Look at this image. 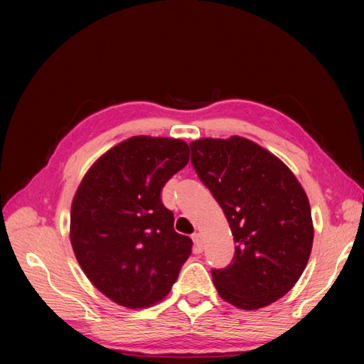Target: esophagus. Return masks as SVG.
<instances>
[{
	"instance_id": "obj_1",
	"label": "esophagus",
	"mask_w": 364,
	"mask_h": 364,
	"mask_svg": "<svg viewBox=\"0 0 364 364\" xmlns=\"http://www.w3.org/2000/svg\"><path fill=\"white\" fill-rule=\"evenodd\" d=\"M192 240H193V245H196V251L197 252H201L203 250H205V239H203L201 232H193L192 234Z\"/></svg>"
}]
</instances>
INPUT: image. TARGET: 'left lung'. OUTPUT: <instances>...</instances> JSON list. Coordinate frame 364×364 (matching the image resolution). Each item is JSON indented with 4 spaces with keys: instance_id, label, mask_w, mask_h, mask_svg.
I'll return each instance as SVG.
<instances>
[{
    "instance_id": "1",
    "label": "left lung",
    "mask_w": 364,
    "mask_h": 364,
    "mask_svg": "<svg viewBox=\"0 0 364 364\" xmlns=\"http://www.w3.org/2000/svg\"><path fill=\"white\" fill-rule=\"evenodd\" d=\"M191 161L234 235L232 262L213 269L220 298L257 310L285 296L314 245L310 203L296 176L272 151L242 136L192 141Z\"/></svg>"
}]
</instances>
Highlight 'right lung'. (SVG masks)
I'll use <instances>...</instances> for the list:
<instances>
[{"mask_svg": "<svg viewBox=\"0 0 364 364\" xmlns=\"http://www.w3.org/2000/svg\"><path fill=\"white\" fill-rule=\"evenodd\" d=\"M189 163L181 139L132 136L100 156L71 205L70 239L90 282L127 309L163 301L192 252L161 189Z\"/></svg>", "mask_w": 364, "mask_h": 364, "instance_id": "1", "label": "right lung"}]
</instances>
